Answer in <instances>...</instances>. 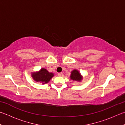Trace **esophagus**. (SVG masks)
<instances>
[{
  "mask_svg": "<svg viewBox=\"0 0 125 125\" xmlns=\"http://www.w3.org/2000/svg\"><path fill=\"white\" fill-rule=\"evenodd\" d=\"M58 76H63V73H62V72L58 73Z\"/></svg>",
  "mask_w": 125,
  "mask_h": 125,
  "instance_id": "obj_1",
  "label": "esophagus"
}]
</instances>
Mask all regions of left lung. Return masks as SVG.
<instances>
[{"label":"left lung","mask_w":125,"mask_h":125,"mask_svg":"<svg viewBox=\"0 0 125 125\" xmlns=\"http://www.w3.org/2000/svg\"><path fill=\"white\" fill-rule=\"evenodd\" d=\"M83 77L80 73L79 71L77 69H74L71 72L70 79L73 81L80 82L83 79Z\"/></svg>","instance_id":"8db88e82"}]
</instances>
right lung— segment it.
I'll return each instance as SVG.
<instances>
[{
	"mask_svg": "<svg viewBox=\"0 0 125 125\" xmlns=\"http://www.w3.org/2000/svg\"><path fill=\"white\" fill-rule=\"evenodd\" d=\"M31 77L35 82H40L42 84H45L50 82L51 79L54 77V73L49 72L47 69L42 68L38 71L31 72Z\"/></svg>",
	"mask_w": 125,
	"mask_h": 125,
	"instance_id": "add662e5",
	"label": "right lung"
}]
</instances>
